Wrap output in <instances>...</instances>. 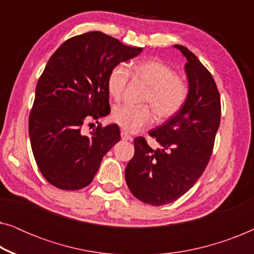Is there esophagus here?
Returning a JSON list of instances; mask_svg holds the SVG:
<instances>
[{
    "mask_svg": "<svg viewBox=\"0 0 254 254\" xmlns=\"http://www.w3.org/2000/svg\"><path fill=\"white\" fill-rule=\"evenodd\" d=\"M121 138H123V140H126V141H131V140H133V137H131L130 135H128L126 131H121Z\"/></svg>",
    "mask_w": 254,
    "mask_h": 254,
    "instance_id": "1",
    "label": "esophagus"
}]
</instances>
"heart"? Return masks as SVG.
<instances>
[{
  "label": "heart",
  "instance_id": "1",
  "mask_svg": "<svg viewBox=\"0 0 254 254\" xmlns=\"http://www.w3.org/2000/svg\"><path fill=\"white\" fill-rule=\"evenodd\" d=\"M131 74L138 81L149 86L143 102L149 105L131 106L117 105L113 107L111 119L128 133H138L150 126L155 120V113L159 119H169L178 113L185 105L189 97V85L185 79L176 74L171 65L161 60H143L136 62ZM129 71L123 64L112 68L107 76L106 88L114 100L121 99L126 89Z\"/></svg>",
  "mask_w": 254,
  "mask_h": 254
}]
</instances>
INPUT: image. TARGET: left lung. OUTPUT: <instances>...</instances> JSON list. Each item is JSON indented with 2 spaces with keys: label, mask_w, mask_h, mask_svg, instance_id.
Returning <instances> with one entry per match:
<instances>
[{
  "label": "left lung",
  "mask_w": 254,
  "mask_h": 254,
  "mask_svg": "<svg viewBox=\"0 0 254 254\" xmlns=\"http://www.w3.org/2000/svg\"><path fill=\"white\" fill-rule=\"evenodd\" d=\"M175 47L187 59L189 97L178 113L149 131L159 148L152 149L142 136L135 138L134 156L125 171L131 194L151 206L173 202L196 183L209 163L221 121L213 76L192 52Z\"/></svg>",
  "instance_id": "obj_1"
}]
</instances>
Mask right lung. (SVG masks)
Returning <instances> with one entry per match:
<instances>
[{
  "label": "right lung",
  "instance_id": "1",
  "mask_svg": "<svg viewBox=\"0 0 254 254\" xmlns=\"http://www.w3.org/2000/svg\"><path fill=\"white\" fill-rule=\"evenodd\" d=\"M141 52L93 31L65 40L50 58L37 83L29 134L38 168L53 186L84 189L104 155L120 141L116 124H100L90 135L82 127L110 113L107 76Z\"/></svg>",
  "mask_w": 254,
  "mask_h": 254
}]
</instances>
